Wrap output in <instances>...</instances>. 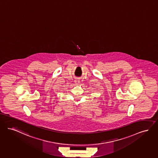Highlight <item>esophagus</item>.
Returning a JSON list of instances; mask_svg holds the SVG:
<instances>
[{
    "instance_id": "1",
    "label": "esophagus",
    "mask_w": 158,
    "mask_h": 158,
    "mask_svg": "<svg viewBox=\"0 0 158 158\" xmlns=\"http://www.w3.org/2000/svg\"><path fill=\"white\" fill-rule=\"evenodd\" d=\"M79 82H80V81H79L78 79H76L75 80V83L76 84H79Z\"/></svg>"
}]
</instances>
